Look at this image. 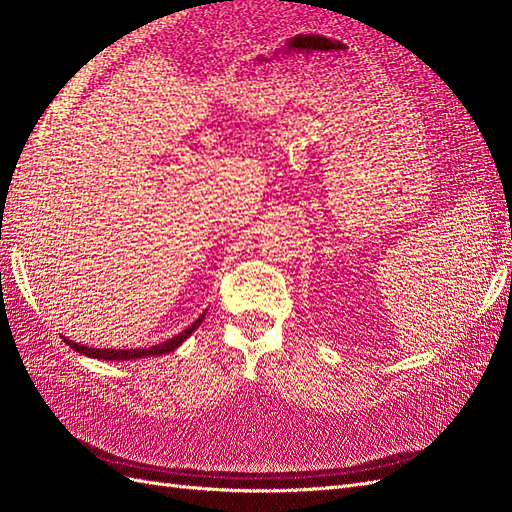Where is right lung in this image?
Segmentation results:
<instances>
[{
	"mask_svg": "<svg viewBox=\"0 0 512 512\" xmlns=\"http://www.w3.org/2000/svg\"><path fill=\"white\" fill-rule=\"evenodd\" d=\"M205 314L207 312H203L200 314L188 329L185 331H181L179 335H175V337H170V339H166V342H162V344H158V346H151V348H136V350H115V348H89V346H81V344H76V342H72V339H68V337H64V342L70 346V348H74L76 352H81V354H85V356H89V359H102V361H130V359H143V356H162V354H168V352H175L185 339H188L198 327H200V322L205 320Z\"/></svg>",
	"mask_w": 512,
	"mask_h": 512,
	"instance_id": "right-lung-1",
	"label": "right lung"
}]
</instances>
